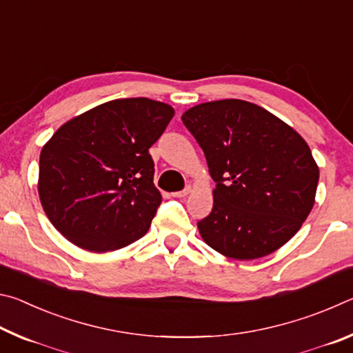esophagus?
Here are the masks:
<instances>
[{
	"label": "esophagus",
	"mask_w": 353,
	"mask_h": 353,
	"mask_svg": "<svg viewBox=\"0 0 353 353\" xmlns=\"http://www.w3.org/2000/svg\"><path fill=\"white\" fill-rule=\"evenodd\" d=\"M190 193H191V187H187V188H183L182 191H176V193H172V196H174V198H185V196L190 194Z\"/></svg>",
	"instance_id": "obj_1"
}]
</instances>
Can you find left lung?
<instances>
[{"label":"left lung","mask_w":353,"mask_h":353,"mask_svg":"<svg viewBox=\"0 0 353 353\" xmlns=\"http://www.w3.org/2000/svg\"><path fill=\"white\" fill-rule=\"evenodd\" d=\"M182 121L204 151L216 188L198 229L235 260L270 255L312 212L319 168L305 140L272 113L241 99L194 105Z\"/></svg>","instance_id":"1"}]
</instances>
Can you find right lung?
I'll return each instance as SVG.
<instances>
[{"mask_svg":"<svg viewBox=\"0 0 353 353\" xmlns=\"http://www.w3.org/2000/svg\"><path fill=\"white\" fill-rule=\"evenodd\" d=\"M172 117L159 101L115 99L56 130L40 154L39 196L68 241L107 252L146 234L162 204L149 148Z\"/></svg>","mask_w":353,"mask_h":353,"instance_id":"add662e5","label":"right lung"}]
</instances>
